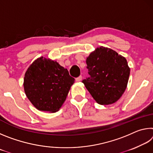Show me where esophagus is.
<instances>
[{
    "instance_id": "obj_1",
    "label": "esophagus",
    "mask_w": 153,
    "mask_h": 153,
    "mask_svg": "<svg viewBox=\"0 0 153 153\" xmlns=\"http://www.w3.org/2000/svg\"><path fill=\"white\" fill-rule=\"evenodd\" d=\"M82 79V76H79V77H77V78H76V82H80Z\"/></svg>"
}]
</instances>
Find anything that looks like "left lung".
I'll return each mask as SVG.
<instances>
[{"instance_id":"left-lung-1","label":"left lung","mask_w":153,"mask_h":153,"mask_svg":"<svg viewBox=\"0 0 153 153\" xmlns=\"http://www.w3.org/2000/svg\"><path fill=\"white\" fill-rule=\"evenodd\" d=\"M89 77L82 83L96 102L108 105L117 102L128 85L130 69L125 57L100 46L86 59Z\"/></svg>"}]
</instances>
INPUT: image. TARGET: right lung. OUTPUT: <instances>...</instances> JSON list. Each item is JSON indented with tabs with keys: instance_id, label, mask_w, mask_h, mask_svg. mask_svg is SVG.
<instances>
[{
	"instance_id": "add662e5",
	"label": "right lung",
	"mask_w": 153,
	"mask_h": 153,
	"mask_svg": "<svg viewBox=\"0 0 153 153\" xmlns=\"http://www.w3.org/2000/svg\"><path fill=\"white\" fill-rule=\"evenodd\" d=\"M74 81L68 70L57 62L41 56L27 69L24 87L37 109L55 113L63 105Z\"/></svg>"
}]
</instances>
